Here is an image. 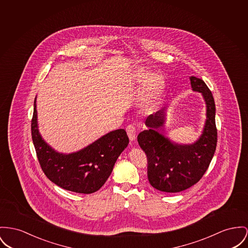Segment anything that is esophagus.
I'll return each instance as SVG.
<instances>
[{
  "instance_id": "obj_1",
  "label": "esophagus",
  "mask_w": 248,
  "mask_h": 248,
  "mask_svg": "<svg viewBox=\"0 0 248 248\" xmlns=\"http://www.w3.org/2000/svg\"><path fill=\"white\" fill-rule=\"evenodd\" d=\"M126 132H127V134H128V136H129V139H130L131 141H134L135 138H136V130H135L134 126L129 125V126L126 128Z\"/></svg>"
}]
</instances>
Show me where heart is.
Returning a JSON list of instances; mask_svg holds the SVG:
<instances>
[{
    "instance_id": "1",
    "label": "heart",
    "mask_w": 248,
    "mask_h": 248,
    "mask_svg": "<svg viewBox=\"0 0 248 248\" xmlns=\"http://www.w3.org/2000/svg\"><path fill=\"white\" fill-rule=\"evenodd\" d=\"M135 77L139 83L145 84L141 98L142 106L147 110L154 109L159 103L163 93V77L160 74L143 70L137 71Z\"/></svg>"
}]
</instances>
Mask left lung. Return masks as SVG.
<instances>
[{
	"label": "left lung",
	"instance_id": "1",
	"mask_svg": "<svg viewBox=\"0 0 248 248\" xmlns=\"http://www.w3.org/2000/svg\"><path fill=\"white\" fill-rule=\"evenodd\" d=\"M191 87L201 93L206 104V120L198 140L179 144L165 136L166 109L148 116L147 130L140 132L137 141L148 157V178L151 186L161 192L179 193L195 185L203 177L214 157L217 130L215 103L212 92L201 79L191 76Z\"/></svg>",
	"mask_w": 248,
	"mask_h": 248
}]
</instances>
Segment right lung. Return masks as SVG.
Instances as JSON below:
<instances>
[{
  "label": "right lung",
  "mask_w": 248,
  "mask_h": 248,
  "mask_svg": "<svg viewBox=\"0 0 248 248\" xmlns=\"http://www.w3.org/2000/svg\"><path fill=\"white\" fill-rule=\"evenodd\" d=\"M31 131L38 162L47 178L65 190L80 194H92L101 188L111 175L117 158L129 144L126 131L118 129L76 152L55 150L38 130L36 97Z\"/></svg>",
  "instance_id": "add662e5"
}]
</instances>
